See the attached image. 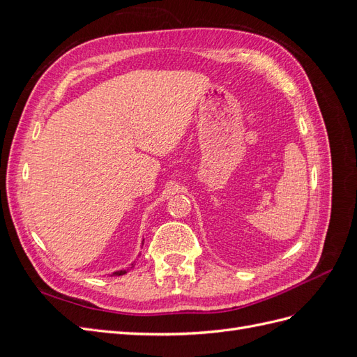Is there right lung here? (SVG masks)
Returning a JSON list of instances; mask_svg holds the SVG:
<instances>
[{"label":"right lung","mask_w":357,"mask_h":357,"mask_svg":"<svg viewBox=\"0 0 357 357\" xmlns=\"http://www.w3.org/2000/svg\"><path fill=\"white\" fill-rule=\"evenodd\" d=\"M144 241V240H143ZM126 271L128 269H121V271H114L113 274H112V277H119V275H123V274H126Z\"/></svg>","instance_id":"1"}]
</instances>
